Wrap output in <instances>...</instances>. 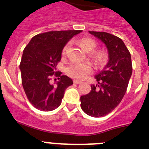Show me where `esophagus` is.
Segmentation results:
<instances>
[{"instance_id": "34e87169", "label": "esophagus", "mask_w": 149, "mask_h": 149, "mask_svg": "<svg viewBox=\"0 0 149 149\" xmlns=\"http://www.w3.org/2000/svg\"><path fill=\"white\" fill-rule=\"evenodd\" d=\"M73 83H74V84H81V81H79V80H77V79H74V80H73Z\"/></svg>"}]
</instances>
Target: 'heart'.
Returning <instances> with one entry per match:
<instances>
[{"instance_id":"heart-1","label":"heart","mask_w":149,"mask_h":149,"mask_svg":"<svg viewBox=\"0 0 149 149\" xmlns=\"http://www.w3.org/2000/svg\"><path fill=\"white\" fill-rule=\"evenodd\" d=\"M80 45L83 48V49L86 52L93 51L96 48L95 41L89 38H82L80 40ZM69 44L63 47L62 50V55L64 56L68 49ZM96 61L98 63H102L104 60V54L102 52H97L95 54ZM65 72L70 77L76 78V79H84L85 77L88 76L92 72V66L89 63H76V62H71L66 65L65 68Z\"/></svg>"}]
</instances>
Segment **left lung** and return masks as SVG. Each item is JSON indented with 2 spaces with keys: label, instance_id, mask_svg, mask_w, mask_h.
Instances as JSON below:
<instances>
[{
  "label": "left lung",
  "instance_id": "8db88e82",
  "mask_svg": "<svg viewBox=\"0 0 149 149\" xmlns=\"http://www.w3.org/2000/svg\"><path fill=\"white\" fill-rule=\"evenodd\" d=\"M106 45L109 61L104 70L96 75L98 84L81 96L82 110L89 116L98 118L111 113L125 96L132 74L131 53L120 38L104 31H89Z\"/></svg>",
  "mask_w": 149,
  "mask_h": 149
}]
</instances>
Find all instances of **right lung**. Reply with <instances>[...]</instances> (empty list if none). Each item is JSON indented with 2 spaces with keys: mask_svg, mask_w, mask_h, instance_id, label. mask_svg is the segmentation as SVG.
<instances>
[{
  "mask_svg": "<svg viewBox=\"0 0 149 149\" xmlns=\"http://www.w3.org/2000/svg\"><path fill=\"white\" fill-rule=\"evenodd\" d=\"M81 30L50 31L31 38L23 51L20 70L22 83L29 102L36 109L51 111L61 104L65 89L73 83L67 76L56 72L62 50L70 38ZM60 80L54 86L51 77ZM55 80H56L55 79Z\"/></svg>",
  "mask_w": 149,
  "mask_h": 149,
  "instance_id": "obj_1",
  "label": "right lung"
}]
</instances>
